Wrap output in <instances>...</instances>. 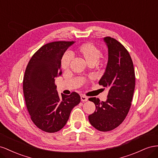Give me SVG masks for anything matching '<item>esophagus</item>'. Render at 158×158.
<instances>
[{"label":"esophagus","mask_w":158,"mask_h":158,"mask_svg":"<svg viewBox=\"0 0 158 158\" xmlns=\"http://www.w3.org/2000/svg\"><path fill=\"white\" fill-rule=\"evenodd\" d=\"M81 101H83V102H85L88 100V98L84 95H82V96H81Z\"/></svg>","instance_id":"34e87169"}]
</instances>
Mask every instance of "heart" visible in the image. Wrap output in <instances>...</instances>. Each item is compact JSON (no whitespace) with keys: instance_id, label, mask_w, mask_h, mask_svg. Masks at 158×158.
<instances>
[{"instance_id":"obj_1","label":"heart","mask_w":158,"mask_h":158,"mask_svg":"<svg viewBox=\"0 0 158 158\" xmlns=\"http://www.w3.org/2000/svg\"><path fill=\"white\" fill-rule=\"evenodd\" d=\"M75 53L79 57L86 61L88 65L94 64L101 56V51L97 47L91 43H85L81 45ZM71 63V56L69 53H65L61 60V67L63 69L69 68Z\"/></svg>"}]
</instances>
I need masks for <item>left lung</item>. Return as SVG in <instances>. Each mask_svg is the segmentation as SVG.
Segmentation results:
<instances>
[{"mask_svg": "<svg viewBox=\"0 0 158 158\" xmlns=\"http://www.w3.org/2000/svg\"><path fill=\"white\" fill-rule=\"evenodd\" d=\"M103 40L108 48V62L98 83L109 89V93L106 101L89 98L96 106L89 120L99 131L107 132L118 127L128 113L135 89V73L131 57L123 45L110 37Z\"/></svg>", "mask_w": 158, "mask_h": 158, "instance_id": "1", "label": "left lung"}]
</instances>
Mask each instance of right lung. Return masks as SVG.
Wrapping results in <instances>:
<instances>
[{
    "instance_id": "right-lung-1",
    "label": "right lung",
    "mask_w": 158,
    "mask_h": 158,
    "mask_svg": "<svg viewBox=\"0 0 158 158\" xmlns=\"http://www.w3.org/2000/svg\"><path fill=\"white\" fill-rule=\"evenodd\" d=\"M75 42H54L40 48L30 59L23 79L27 109L38 128L46 132L59 131L66 124L72 109L81 101L78 93L57 91L55 78L61 75V60Z\"/></svg>"
}]
</instances>
